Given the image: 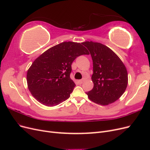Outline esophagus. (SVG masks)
<instances>
[{
  "instance_id": "34e87169",
  "label": "esophagus",
  "mask_w": 150,
  "mask_h": 150,
  "mask_svg": "<svg viewBox=\"0 0 150 150\" xmlns=\"http://www.w3.org/2000/svg\"><path fill=\"white\" fill-rule=\"evenodd\" d=\"M78 83H79V84H83V79H81V80H79V81H78Z\"/></svg>"
}]
</instances>
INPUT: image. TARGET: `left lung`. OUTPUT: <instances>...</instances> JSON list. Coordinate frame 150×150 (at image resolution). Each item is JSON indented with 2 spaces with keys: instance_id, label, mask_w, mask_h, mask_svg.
<instances>
[{
  "instance_id": "obj_1",
  "label": "left lung",
  "mask_w": 150,
  "mask_h": 150,
  "mask_svg": "<svg viewBox=\"0 0 150 150\" xmlns=\"http://www.w3.org/2000/svg\"><path fill=\"white\" fill-rule=\"evenodd\" d=\"M91 55L94 87L86 93L93 102L106 106L117 101L125 91L128 83L126 68L112 50L99 42L82 43Z\"/></svg>"
}]
</instances>
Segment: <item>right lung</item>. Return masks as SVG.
<instances>
[{
    "label": "right lung",
    "instance_id": "1",
    "mask_svg": "<svg viewBox=\"0 0 150 150\" xmlns=\"http://www.w3.org/2000/svg\"><path fill=\"white\" fill-rule=\"evenodd\" d=\"M89 54L82 43L64 42L56 45L36 58L27 72L28 87L40 103L54 106L70 97L75 83L70 78L75 59Z\"/></svg>",
    "mask_w": 150,
    "mask_h": 150
}]
</instances>
